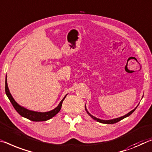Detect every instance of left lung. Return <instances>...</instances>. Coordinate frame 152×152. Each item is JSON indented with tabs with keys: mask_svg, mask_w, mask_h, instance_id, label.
<instances>
[{
	"mask_svg": "<svg viewBox=\"0 0 152 152\" xmlns=\"http://www.w3.org/2000/svg\"><path fill=\"white\" fill-rule=\"evenodd\" d=\"M136 108H137V107H136ZM136 108H134V110H132V111H131V112H129L128 114H126V115H123V116H121V117H120V118H114V119H112V120H101V119L97 118H96V117L93 116V115H91V114H90V113H89V112H88L87 110H86V105H85V110H86V112L88 113V114L89 115H90V116H91V118H92L93 119H94L95 120H97V122H101V123H103V124H114V123H116V122L120 121V120H122V119H124V118H126V117L129 116L130 115H131V114H132V113H133L134 111L136 110Z\"/></svg>",
	"mask_w": 152,
	"mask_h": 152,
	"instance_id": "obj_1",
	"label": "left lung"
}]
</instances>
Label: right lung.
<instances>
[{
    "mask_svg": "<svg viewBox=\"0 0 152 152\" xmlns=\"http://www.w3.org/2000/svg\"><path fill=\"white\" fill-rule=\"evenodd\" d=\"M5 93L7 97H8L9 99L10 100L11 103L13 105V107L15 108V110L18 112V114H20L21 116L28 118L29 120H32V121L34 122H40V121H46L51 118L53 116H55L57 113H58L60 110H61L62 106V103L64 99L66 97V95L64 97L61 102H60L59 104L57 107H55L54 110H50L49 112H34V111H31L29 110L26 108L21 107L17 103L15 99L12 97L11 94L9 92V89L8 88V85H7V76H6V80H5Z\"/></svg>",
    "mask_w": 152,
    "mask_h": 152,
    "instance_id": "right-lung-1",
    "label": "right lung"
}]
</instances>
